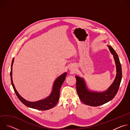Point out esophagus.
Listing matches in <instances>:
<instances>
[{"label":"esophagus","instance_id":"34e87169","mask_svg":"<svg viewBox=\"0 0 130 130\" xmlns=\"http://www.w3.org/2000/svg\"><path fill=\"white\" fill-rule=\"evenodd\" d=\"M69 70H70V71H75V70H76V69H75V67H73V66H70V67H69Z\"/></svg>","mask_w":130,"mask_h":130}]
</instances>
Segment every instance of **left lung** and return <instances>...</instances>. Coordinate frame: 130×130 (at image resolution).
I'll list each match as a JSON object with an SVG mask.
<instances>
[{"instance_id": "obj_1", "label": "left lung", "mask_w": 130, "mask_h": 130, "mask_svg": "<svg viewBox=\"0 0 130 130\" xmlns=\"http://www.w3.org/2000/svg\"><path fill=\"white\" fill-rule=\"evenodd\" d=\"M107 47L114 56L117 73L113 83L106 90L102 92L90 91L88 89L84 79L76 76L77 93L81 101L86 105L97 106L104 104L112 100L117 93L122 79L121 65L114 49L110 46L107 45Z\"/></svg>"}]
</instances>
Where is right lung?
<instances>
[{
  "label": "right lung",
  "instance_id": "right-lung-1",
  "mask_svg": "<svg viewBox=\"0 0 130 130\" xmlns=\"http://www.w3.org/2000/svg\"><path fill=\"white\" fill-rule=\"evenodd\" d=\"M14 59L12 60L11 66V81L15 94L17 95L18 98L20 99V100L27 107L41 110L49 109L56 105L60 98V88L65 80L66 77L67 76V73H64L62 75L58 77L57 79L54 81L52 91L50 95L48 97H47L46 98L44 99L38 101L30 102L27 101L26 100L24 99L21 96H20V95L18 93V92L16 90L13 84L12 80V66L14 63Z\"/></svg>",
  "mask_w": 130,
  "mask_h": 130
}]
</instances>
